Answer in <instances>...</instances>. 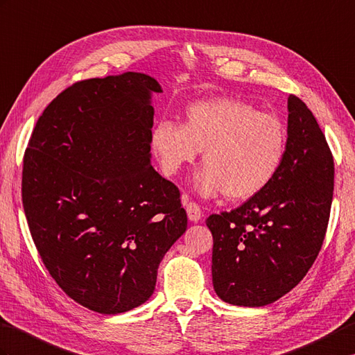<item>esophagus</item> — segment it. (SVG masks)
I'll return each instance as SVG.
<instances>
[{"label": "esophagus", "instance_id": "obj_1", "mask_svg": "<svg viewBox=\"0 0 355 355\" xmlns=\"http://www.w3.org/2000/svg\"><path fill=\"white\" fill-rule=\"evenodd\" d=\"M186 211H187V218L191 219L192 222H198L202 216V211L200 209V205H198L196 202H189L186 205Z\"/></svg>", "mask_w": 355, "mask_h": 355}]
</instances>
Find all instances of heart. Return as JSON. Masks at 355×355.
Instances as JSON below:
<instances>
[{"label":"heart","mask_w":355,"mask_h":355,"mask_svg":"<svg viewBox=\"0 0 355 355\" xmlns=\"http://www.w3.org/2000/svg\"><path fill=\"white\" fill-rule=\"evenodd\" d=\"M150 145L162 172L169 177L192 164L202 151L205 166L196 174V191L207 198L225 193L228 200L243 201L277 177L289 135L275 114L224 96L189 105L181 125L159 121L151 130Z\"/></svg>","instance_id":"b5f03b06"}]
</instances>
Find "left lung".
<instances>
[{
    "label": "left lung",
    "mask_w": 355,
    "mask_h": 355,
    "mask_svg": "<svg viewBox=\"0 0 355 355\" xmlns=\"http://www.w3.org/2000/svg\"><path fill=\"white\" fill-rule=\"evenodd\" d=\"M289 145L282 169L260 193L210 215L215 292L233 306L261 307L291 292L325 239L334 162L322 130L298 96L287 98Z\"/></svg>",
    "instance_id": "left-lung-1"
}]
</instances>
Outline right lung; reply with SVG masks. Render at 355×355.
Segmentation results:
<instances>
[{
    "label": "right lung",
    "mask_w": 355,
    "mask_h": 355,
    "mask_svg": "<svg viewBox=\"0 0 355 355\" xmlns=\"http://www.w3.org/2000/svg\"><path fill=\"white\" fill-rule=\"evenodd\" d=\"M140 72L77 81L48 104L22 168V204L45 268L81 306L118 315L154 292L187 228L178 187L151 166V94Z\"/></svg>",
    "instance_id": "add662e5"
}]
</instances>
